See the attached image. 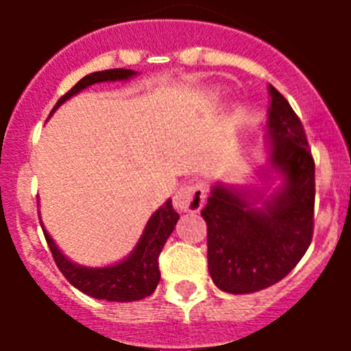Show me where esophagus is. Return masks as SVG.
Instances as JSON below:
<instances>
[{
  "label": "esophagus",
  "mask_w": 351,
  "mask_h": 351,
  "mask_svg": "<svg viewBox=\"0 0 351 351\" xmlns=\"http://www.w3.org/2000/svg\"><path fill=\"white\" fill-rule=\"evenodd\" d=\"M207 191L200 182H191V184L181 186L176 195H173V206L188 213H198L206 204Z\"/></svg>",
  "instance_id": "obj_1"
}]
</instances>
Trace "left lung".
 <instances>
[{
	"label": "left lung",
	"mask_w": 351,
	"mask_h": 351,
	"mask_svg": "<svg viewBox=\"0 0 351 351\" xmlns=\"http://www.w3.org/2000/svg\"><path fill=\"white\" fill-rule=\"evenodd\" d=\"M269 107L271 161L285 188L255 209L241 195L214 186L202 209L207 263L214 285L253 293L281 281L308 251L315 230V160L299 116L274 86Z\"/></svg>",
	"instance_id": "1"
}]
</instances>
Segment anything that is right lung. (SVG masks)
<instances>
[{"instance_id": "right-lung-1", "label": "right lung", "mask_w": 351, "mask_h": 351, "mask_svg": "<svg viewBox=\"0 0 351 351\" xmlns=\"http://www.w3.org/2000/svg\"><path fill=\"white\" fill-rule=\"evenodd\" d=\"M132 75H135V71L126 70V68H114V70L89 73V75L82 77L70 91L61 96L56 107L52 108V112L63 101H66L70 96L77 95V93L91 86V84L105 82V80H125L130 79ZM178 219L179 214L173 210L172 200H169L165 206L160 207L151 216V219H149L144 228V234H142L141 241H138L137 247H135L132 255L121 263L104 269H88L71 263L58 250L51 235L43 228L42 230L49 244V250L52 253V258H54L61 274L68 280V283L79 288L86 295L95 297V299L110 300V302H132V300L145 299L156 290L158 281H160L158 258H160L161 250L165 246L169 235L172 234Z\"/></svg>"}]
</instances>
